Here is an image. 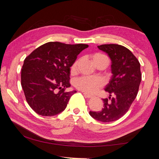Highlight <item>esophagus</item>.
Returning <instances> with one entry per match:
<instances>
[{"label":"esophagus","mask_w":159,"mask_h":159,"mask_svg":"<svg viewBox=\"0 0 159 159\" xmlns=\"http://www.w3.org/2000/svg\"><path fill=\"white\" fill-rule=\"evenodd\" d=\"M83 95H84V97H85V98H93V96L88 95V94L85 93H83Z\"/></svg>","instance_id":"34e87169"}]
</instances>
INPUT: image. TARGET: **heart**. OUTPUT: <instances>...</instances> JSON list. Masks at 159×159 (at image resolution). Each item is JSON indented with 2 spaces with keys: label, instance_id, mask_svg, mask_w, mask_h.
I'll return each instance as SVG.
<instances>
[{
  "label": "heart",
  "instance_id": "heart-1",
  "mask_svg": "<svg viewBox=\"0 0 159 159\" xmlns=\"http://www.w3.org/2000/svg\"><path fill=\"white\" fill-rule=\"evenodd\" d=\"M101 60H106L107 64H109V60L103 54L96 53L93 55V61L95 64ZM78 61H75L71 66V71H75L76 69ZM103 81L98 78L82 76L74 80V85L77 89L83 91L87 94H93L96 93L99 88L103 86Z\"/></svg>",
  "mask_w": 159,
  "mask_h": 159
}]
</instances>
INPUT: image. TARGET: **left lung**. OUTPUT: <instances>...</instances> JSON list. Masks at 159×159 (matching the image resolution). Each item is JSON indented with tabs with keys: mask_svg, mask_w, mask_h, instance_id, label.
Wrapping results in <instances>:
<instances>
[{
	"mask_svg": "<svg viewBox=\"0 0 159 159\" xmlns=\"http://www.w3.org/2000/svg\"><path fill=\"white\" fill-rule=\"evenodd\" d=\"M98 48L109 56L113 75L105 88L110 97L102 99L104 108L99 111H90V115L99 121L109 123L125 114L138 95L142 79L140 64L131 51L123 45L104 44Z\"/></svg>",
	"mask_w": 159,
	"mask_h": 159,
	"instance_id": "8db88e82",
	"label": "left lung"
}]
</instances>
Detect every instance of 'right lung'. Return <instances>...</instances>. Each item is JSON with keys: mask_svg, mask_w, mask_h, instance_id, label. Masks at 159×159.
Segmentation results:
<instances>
[{"mask_svg": "<svg viewBox=\"0 0 159 159\" xmlns=\"http://www.w3.org/2000/svg\"><path fill=\"white\" fill-rule=\"evenodd\" d=\"M86 44L48 42L34 50L24 61L21 84L26 100L38 114L55 116L64 111L76 91L66 92L71 86L70 67Z\"/></svg>", "mask_w": 159, "mask_h": 159, "instance_id": "add662e5", "label": "right lung"}]
</instances>
